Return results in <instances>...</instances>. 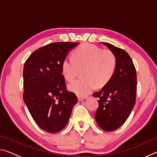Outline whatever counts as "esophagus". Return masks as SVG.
<instances>
[{
    "label": "esophagus",
    "instance_id": "esophagus-1",
    "mask_svg": "<svg viewBox=\"0 0 157 157\" xmlns=\"http://www.w3.org/2000/svg\"><path fill=\"white\" fill-rule=\"evenodd\" d=\"M78 100L79 101V102H82V101H83V100H84L85 99H86V98H85V97H81V96H78Z\"/></svg>",
    "mask_w": 157,
    "mask_h": 157
}]
</instances>
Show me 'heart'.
<instances>
[{"mask_svg":"<svg viewBox=\"0 0 157 157\" xmlns=\"http://www.w3.org/2000/svg\"><path fill=\"white\" fill-rule=\"evenodd\" d=\"M72 57L63 61L62 69L65 79L72 81L79 70L82 69L83 78L68 84V89L78 96H86L94 90L96 84L103 86L111 80L115 73L117 60L109 50H102L91 44H84L74 50Z\"/></svg>","mask_w":157,"mask_h":157,"instance_id":"obj_1","label":"heart"}]
</instances>
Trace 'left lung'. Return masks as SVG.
<instances>
[{"instance_id": "left-lung-1", "label": "left lung", "mask_w": 157, "mask_h": 157, "mask_svg": "<svg viewBox=\"0 0 157 157\" xmlns=\"http://www.w3.org/2000/svg\"><path fill=\"white\" fill-rule=\"evenodd\" d=\"M116 57L117 64L111 80L93 95L99 98L95 118L101 129L112 132L124 123L136 102L137 78L134 65L124 50L102 42Z\"/></svg>"}]
</instances>
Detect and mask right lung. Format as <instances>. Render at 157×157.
<instances>
[{"label": "right lung", "instance_id": "right-lung-1", "mask_svg": "<svg viewBox=\"0 0 157 157\" xmlns=\"http://www.w3.org/2000/svg\"><path fill=\"white\" fill-rule=\"evenodd\" d=\"M79 44H50L35 50L24 64L23 100L35 123L47 132L64 128L78 102L75 94L66 90L62 66Z\"/></svg>", "mask_w": 157, "mask_h": 157}]
</instances>
